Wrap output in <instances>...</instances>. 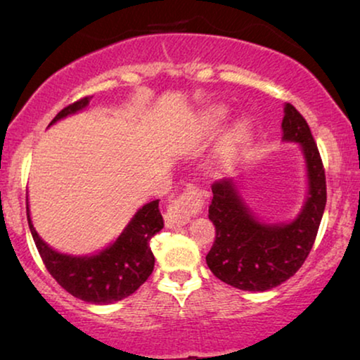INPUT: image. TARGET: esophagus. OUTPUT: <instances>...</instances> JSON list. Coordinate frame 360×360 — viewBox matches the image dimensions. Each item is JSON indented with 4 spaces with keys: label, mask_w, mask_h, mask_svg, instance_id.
<instances>
[{
    "label": "esophagus",
    "mask_w": 360,
    "mask_h": 360,
    "mask_svg": "<svg viewBox=\"0 0 360 360\" xmlns=\"http://www.w3.org/2000/svg\"><path fill=\"white\" fill-rule=\"evenodd\" d=\"M203 208V196L195 186H188L184 193L176 196L172 201L165 213V224L167 228H180L190 223V219L195 214H198Z\"/></svg>",
    "instance_id": "34e87169"
}]
</instances>
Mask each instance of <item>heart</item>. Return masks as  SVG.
I'll return each mask as SVG.
<instances>
[{
	"mask_svg": "<svg viewBox=\"0 0 360 360\" xmlns=\"http://www.w3.org/2000/svg\"><path fill=\"white\" fill-rule=\"evenodd\" d=\"M226 117V110L224 108H214L210 115V124L218 126L219 122H223V120ZM250 131V124L248 120H239L236 122L233 129H231L228 139H226V154L233 152L236 147H238L240 142L245 141V137L249 136Z\"/></svg>",
	"mask_w": 360,
	"mask_h": 360,
	"instance_id": "heart-1",
	"label": "heart"
}]
</instances>
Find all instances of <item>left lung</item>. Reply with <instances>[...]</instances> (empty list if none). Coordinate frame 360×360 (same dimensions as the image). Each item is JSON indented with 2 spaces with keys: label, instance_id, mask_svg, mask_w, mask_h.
I'll use <instances>...</instances> for the list:
<instances>
[{
  "label": "left lung",
  "instance_id": "left-lung-1",
  "mask_svg": "<svg viewBox=\"0 0 360 360\" xmlns=\"http://www.w3.org/2000/svg\"><path fill=\"white\" fill-rule=\"evenodd\" d=\"M283 141L300 142L309 191L302 213L290 224H265L252 214L231 179L214 181L208 218L216 239L206 264L221 282L248 292H265L293 277L316 239L326 206V175L308 122L287 103Z\"/></svg>",
  "mask_w": 360,
  "mask_h": 360
}]
</instances>
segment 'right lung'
<instances>
[{
  "instance_id": "right-lung-1",
  "label": "right lung",
  "mask_w": 360,
  "mask_h": 360,
  "mask_svg": "<svg viewBox=\"0 0 360 360\" xmlns=\"http://www.w3.org/2000/svg\"><path fill=\"white\" fill-rule=\"evenodd\" d=\"M90 98L85 96L65 106L52 122L83 110L90 103ZM27 223L49 274L73 297L93 304L120 302L134 293L150 277L155 259L149 240L164 228L159 200H154L137 211L127 228L110 248L90 257H72L49 248L39 238L31 223L29 208Z\"/></svg>"
}]
</instances>
